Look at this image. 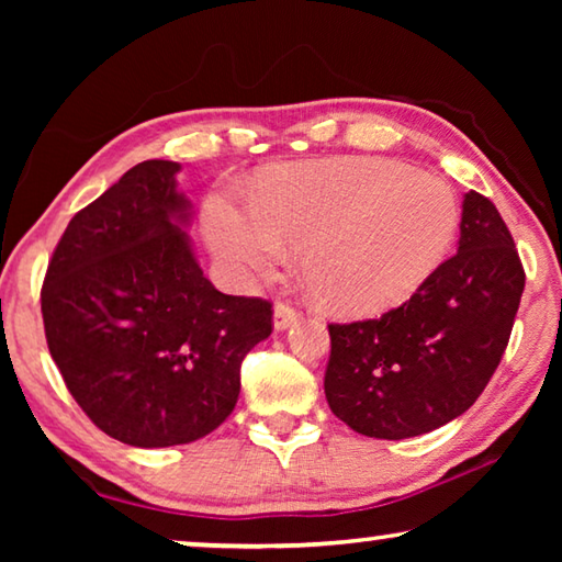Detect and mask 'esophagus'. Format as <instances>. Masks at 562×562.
I'll return each instance as SVG.
<instances>
[{
    "instance_id": "obj_1",
    "label": "esophagus",
    "mask_w": 562,
    "mask_h": 562,
    "mask_svg": "<svg viewBox=\"0 0 562 562\" xmlns=\"http://www.w3.org/2000/svg\"><path fill=\"white\" fill-rule=\"evenodd\" d=\"M297 319H300V312L294 310L292 304H288V302L274 304V329H278V331L290 329V327L297 325Z\"/></svg>"
}]
</instances>
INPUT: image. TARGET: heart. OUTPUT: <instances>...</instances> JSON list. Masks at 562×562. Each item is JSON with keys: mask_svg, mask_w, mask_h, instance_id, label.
Wrapping results in <instances>:
<instances>
[{"mask_svg": "<svg viewBox=\"0 0 562 562\" xmlns=\"http://www.w3.org/2000/svg\"><path fill=\"white\" fill-rule=\"evenodd\" d=\"M459 231V203L441 178L386 158L297 164L272 173L252 213L213 198L205 235L240 272L268 274L304 247V274L337 315L369 317L431 278Z\"/></svg>", "mask_w": 562, "mask_h": 562, "instance_id": "1", "label": "heart"}]
</instances>
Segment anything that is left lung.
<instances>
[{
	"label": "left lung",
	"mask_w": 562,
	"mask_h": 562,
	"mask_svg": "<svg viewBox=\"0 0 562 562\" xmlns=\"http://www.w3.org/2000/svg\"><path fill=\"white\" fill-rule=\"evenodd\" d=\"M526 288L516 245L488 198L463 195L459 252L402 307L329 325L331 414L372 439H412L453 422L491 382Z\"/></svg>",
	"instance_id": "left-lung-1"
}]
</instances>
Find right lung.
I'll return each instance as SVG.
<instances>
[{"mask_svg":"<svg viewBox=\"0 0 562 562\" xmlns=\"http://www.w3.org/2000/svg\"><path fill=\"white\" fill-rule=\"evenodd\" d=\"M173 160H144L71 217L42 288L46 345L76 404L138 449L198 441L233 414L272 304L213 288L183 227Z\"/></svg>","mask_w":562,"mask_h":562,"instance_id":"obj_1","label":"right lung"}]
</instances>
